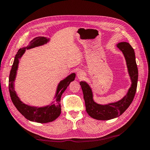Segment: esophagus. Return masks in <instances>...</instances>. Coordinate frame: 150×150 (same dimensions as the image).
Here are the masks:
<instances>
[{"label":"esophagus","instance_id":"1","mask_svg":"<svg viewBox=\"0 0 150 150\" xmlns=\"http://www.w3.org/2000/svg\"><path fill=\"white\" fill-rule=\"evenodd\" d=\"M77 76L78 79H82L84 77L85 73H83V71H82L81 70H79V71H78L77 73Z\"/></svg>","mask_w":150,"mask_h":150}]
</instances>
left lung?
Masks as SVG:
<instances>
[{
  "label": "left lung",
  "mask_w": 150,
  "mask_h": 150,
  "mask_svg": "<svg viewBox=\"0 0 150 150\" xmlns=\"http://www.w3.org/2000/svg\"><path fill=\"white\" fill-rule=\"evenodd\" d=\"M125 57L128 72L131 80V87L122 98L115 103L100 105L93 100V93L89 85L85 81H81L86 111L91 118L99 120H108L120 116L125 112L135 96L138 84V70L136 62L135 52L131 45L127 42H120L116 45Z\"/></svg>",
  "instance_id": "8db88e82"
}]
</instances>
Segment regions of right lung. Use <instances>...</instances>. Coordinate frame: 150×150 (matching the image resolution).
<instances>
[{
	"instance_id": "obj_1",
	"label": "right lung",
	"mask_w": 150,
	"mask_h": 150,
	"mask_svg": "<svg viewBox=\"0 0 150 150\" xmlns=\"http://www.w3.org/2000/svg\"><path fill=\"white\" fill-rule=\"evenodd\" d=\"M49 42L50 38L41 36L36 37L30 42L28 46L20 48L18 51L16 56L14 57L13 65L12 66L9 75V92L14 105L16 106L17 110L28 120L38 123L50 122L59 117L61 114V97L70 83L75 80L76 75L75 73H73L68 75L64 79L60 81L57 85L56 93L54 98L55 100L47 106H41V107L30 106L24 103L20 100L14 90V81L16 77L20 59L22 57L26 50L40 46V45L47 44Z\"/></svg>"
}]
</instances>
